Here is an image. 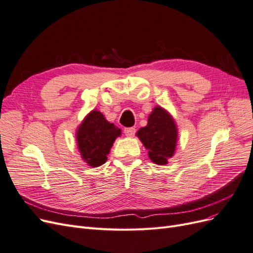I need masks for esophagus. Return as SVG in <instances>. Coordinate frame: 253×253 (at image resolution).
<instances>
[{"label": "esophagus", "mask_w": 253, "mask_h": 253, "mask_svg": "<svg viewBox=\"0 0 253 253\" xmlns=\"http://www.w3.org/2000/svg\"><path fill=\"white\" fill-rule=\"evenodd\" d=\"M136 132L135 127H126L125 128V134L127 136V137H133L134 134Z\"/></svg>", "instance_id": "obj_1"}]
</instances>
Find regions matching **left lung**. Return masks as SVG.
<instances>
[{
    "label": "left lung",
    "mask_w": 253,
    "mask_h": 253,
    "mask_svg": "<svg viewBox=\"0 0 253 253\" xmlns=\"http://www.w3.org/2000/svg\"><path fill=\"white\" fill-rule=\"evenodd\" d=\"M149 158L158 166L168 165L175 154L178 141V128L172 115L165 108L156 105L148 117V125L136 133Z\"/></svg>",
    "instance_id": "8db88e82"
}]
</instances>
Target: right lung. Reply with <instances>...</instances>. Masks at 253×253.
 I'll return each mask as SVG.
<instances>
[{
  "label": "right lung",
  "mask_w": 253,
  "mask_h": 253,
  "mask_svg": "<svg viewBox=\"0 0 253 253\" xmlns=\"http://www.w3.org/2000/svg\"><path fill=\"white\" fill-rule=\"evenodd\" d=\"M121 129L105 119L97 110L90 111L76 129V141L81 158L89 167H99L108 155Z\"/></svg>",
  "instance_id": "right-lung-1"
}]
</instances>
